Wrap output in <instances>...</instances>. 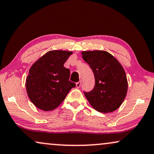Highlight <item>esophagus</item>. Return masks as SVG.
<instances>
[{"mask_svg":"<svg viewBox=\"0 0 154 154\" xmlns=\"http://www.w3.org/2000/svg\"><path fill=\"white\" fill-rule=\"evenodd\" d=\"M81 85H82V81H79L78 82L76 83V87H77V88H79V87H81Z\"/></svg>","mask_w":154,"mask_h":154,"instance_id":"esophagus-1","label":"esophagus"}]
</instances>
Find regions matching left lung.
Segmentation results:
<instances>
[{"instance_id":"8db88e82","label":"left lung","mask_w":154,"mask_h":154,"mask_svg":"<svg viewBox=\"0 0 154 154\" xmlns=\"http://www.w3.org/2000/svg\"><path fill=\"white\" fill-rule=\"evenodd\" d=\"M83 60L90 66L95 85L85 97L94 109L102 113L114 112L125 99L128 89L126 75L119 62L103 50L84 51Z\"/></svg>"}]
</instances>
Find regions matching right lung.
Segmentation results:
<instances>
[{"label":"right lung","instance_id":"add662e5","mask_svg":"<svg viewBox=\"0 0 154 154\" xmlns=\"http://www.w3.org/2000/svg\"><path fill=\"white\" fill-rule=\"evenodd\" d=\"M72 52L51 50L29 70L25 87L31 102L42 111H52L63 102L75 83L69 80L70 71L64 64Z\"/></svg>","mask_w":154,"mask_h":154}]
</instances>
